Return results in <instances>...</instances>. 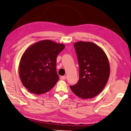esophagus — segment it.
I'll list each match as a JSON object with an SVG mask.
<instances>
[{"mask_svg":"<svg viewBox=\"0 0 131 131\" xmlns=\"http://www.w3.org/2000/svg\"><path fill=\"white\" fill-rule=\"evenodd\" d=\"M66 78H67V77L66 76H61L60 77L61 80H66Z\"/></svg>","mask_w":131,"mask_h":131,"instance_id":"1","label":"esophagus"}]
</instances>
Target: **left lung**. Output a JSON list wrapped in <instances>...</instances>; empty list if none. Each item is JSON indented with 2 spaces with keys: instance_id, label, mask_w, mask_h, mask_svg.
I'll return each instance as SVG.
<instances>
[{
  "instance_id": "obj_1",
  "label": "left lung",
  "mask_w": 131,
  "mask_h": 131,
  "mask_svg": "<svg viewBox=\"0 0 131 131\" xmlns=\"http://www.w3.org/2000/svg\"><path fill=\"white\" fill-rule=\"evenodd\" d=\"M74 46L80 67V78L70 88L83 99L93 98L107 83L110 73L108 57L103 50L93 42H77Z\"/></svg>"
}]
</instances>
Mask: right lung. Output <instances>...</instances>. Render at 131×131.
I'll return each mask as SVG.
<instances>
[{"label":"right lung","mask_w":131,"mask_h":131,"mask_svg":"<svg viewBox=\"0 0 131 131\" xmlns=\"http://www.w3.org/2000/svg\"><path fill=\"white\" fill-rule=\"evenodd\" d=\"M65 45L51 40H40L28 47L19 65L21 82L35 95L49 92L59 79L56 72L57 55Z\"/></svg>","instance_id":"add662e5"}]
</instances>
